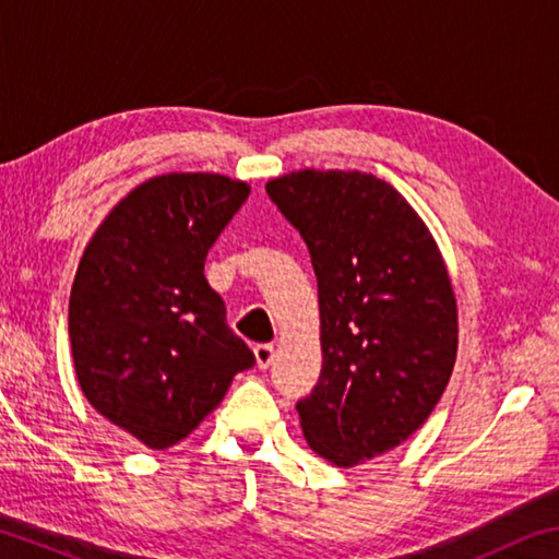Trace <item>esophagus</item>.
<instances>
[{"instance_id":"34e87169","label":"esophagus","mask_w":559,"mask_h":559,"mask_svg":"<svg viewBox=\"0 0 559 559\" xmlns=\"http://www.w3.org/2000/svg\"><path fill=\"white\" fill-rule=\"evenodd\" d=\"M253 357H257L259 369H269V364L273 361V347L271 344H257V347H253Z\"/></svg>"}]
</instances>
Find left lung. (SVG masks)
<instances>
[{
  "label": "left lung",
  "instance_id": "left-lung-1",
  "mask_svg": "<svg viewBox=\"0 0 559 559\" xmlns=\"http://www.w3.org/2000/svg\"><path fill=\"white\" fill-rule=\"evenodd\" d=\"M318 276L322 371L298 401L310 448L354 466L428 420L456 359V300L430 229L361 170H293L266 182Z\"/></svg>",
  "mask_w": 559,
  "mask_h": 559
}]
</instances>
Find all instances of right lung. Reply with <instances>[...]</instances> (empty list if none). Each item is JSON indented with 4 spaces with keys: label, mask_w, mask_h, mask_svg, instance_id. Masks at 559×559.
Segmentation results:
<instances>
[{
    "label": "right lung",
    "mask_w": 559,
    "mask_h": 559,
    "mask_svg": "<svg viewBox=\"0 0 559 559\" xmlns=\"http://www.w3.org/2000/svg\"><path fill=\"white\" fill-rule=\"evenodd\" d=\"M249 190L217 174L151 178L109 212L80 259L68 308L78 383L151 450L188 438L257 361L205 278L207 251Z\"/></svg>",
    "instance_id": "add662e5"
}]
</instances>
